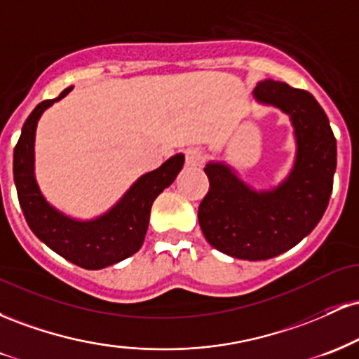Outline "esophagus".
Returning <instances> with one entry per match:
<instances>
[{"label": "esophagus", "mask_w": 359, "mask_h": 359, "mask_svg": "<svg viewBox=\"0 0 359 359\" xmlns=\"http://www.w3.org/2000/svg\"><path fill=\"white\" fill-rule=\"evenodd\" d=\"M204 158L205 155L201 148H189V150L185 151V163H187L189 167H199L201 163L204 162Z\"/></svg>", "instance_id": "34e87169"}]
</instances>
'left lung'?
Segmentation results:
<instances>
[{
  "mask_svg": "<svg viewBox=\"0 0 359 359\" xmlns=\"http://www.w3.org/2000/svg\"><path fill=\"white\" fill-rule=\"evenodd\" d=\"M255 96L290 114L297 137L294 170L273 192L257 194L228 167L208 163L209 191L197 214L209 245L251 262L278 257L316 228L329 204L336 170L334 133L311 93L265 79Z\"/></svg>",
  "mask_w": 359,
  "mask_h": 359,
  "instance_id": "left-lung-1",
  "label": "left lung"
}]
</instances>
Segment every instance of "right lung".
<instances>
[{"mask_svg":"<svg viewBox=\"0 0 359 359\" xmlns=\"http://www.w3.org/2000/svg\"><path fill=\"white\" fill-rule=\"evenodd\" d=\"M45 100L25 121L15 147L13 174L18 201L30 229L60 257L88 270H100L121 262L142 248L150 221V209L163 189L175 180L184 165V155L168 158L162 167L148 172L135 182L126 196L108 214L96 221L81 222L62 216L50 208L36 187L34 177V140L39 118L48 106L62 100Z\"/></svg>","mask_w":359,"mask_h":359,"instance_id":"1","label":"right lung"}]
</instances>
